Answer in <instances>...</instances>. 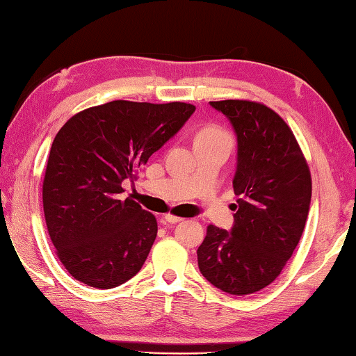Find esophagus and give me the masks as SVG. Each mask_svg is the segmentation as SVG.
Here are the masks:
<instances>
[{
	"label": "esophagus",
	"mask_w": 356,
	"mask_h": 356,
	"mask_svg": "<svg viewBox=\"0 0 356 356\" xmlns=\"http://www.w3.org/2000/svg\"><path fill=\"white\" fill-rule=\"evenodd\" d=\"M184 218H180V216H176V215H171L168 213L163 216V222L165 225H176V222H180Z\"/></svg>",
	"instance_id": "esophagus-1"
}]
</instances>
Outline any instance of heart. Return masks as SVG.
Segmentation results:
<instances>
[{
  "label": "heart",
  "mask_w": 356,
  "mask_h": 356,
  "mask_svg": "<svg viewBox=\"0 0 356 356\" xmlns=\"http://www.w3.org/2000/svg\"><path fill=\"white\" fill-rule=\"evenodd\" d=\"M200 141H225L231 144V136H229L226 130L216 127V125H210V127L202 129L200 134H197L196 143Z\"/></svg>",
  "instance_id": "b5f03b06"
}]
</instances>
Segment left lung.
Wrapping results in <instances>:
<instances>
[{"label": "left lung", "instance_id": "left-lung-1", "mask_svg": "<svg viewBox=\"0 0 356 356\" xmlns=\"http://www.w3.org/2000/svg\"><path fill=\"white\" fill-rule=\"evenodd\" d=\"M232 124L237 168L231 232L213 225L197 248L204 278L231 295L267 287L284 268L303 234L311 204V172L289 125L250 100L210 102Z\"/></svg>", "mask_w": 356, "mask_h": 356}]
</instances>
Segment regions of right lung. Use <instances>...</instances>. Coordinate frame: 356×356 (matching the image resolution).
<instances>
[{"instance_id": "1", "label": "right lung", "mask_w": 356, "mask_h": 356, "mask_svg": "<svg viewBox=\"0 0 356 356\" xmlns=\"http://www.w3.org/2000/svg\"><path fill=\"white\" fill-rule=\"evenodd\" d=\"M195 110L184 102L114 100L76 113L58 131L42 201L51 243L70 276L113 289L140 272L156 237V220L118 195Z\"/></svg>"}]
</instances>
